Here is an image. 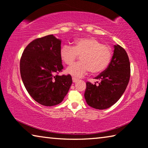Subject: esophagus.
Wrapping results in <instances>:
<instances>
[{"mask_svg": "<svg viewBox=\"0 0 148 148\" xmlns=\"http://www.w3.org/2000/svg\"><path fill=\"white\" fill-rule=\"evenodd\" d=\"M72 81H73L74 83H76V82H77V81H78V79H77V78H76V77H72Z\"/></svg>", "mask_w": 148, "mask_h": 148, "instance_id": "34e87169", "label": "esophagus"}]
</instances>
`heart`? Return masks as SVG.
Returning <instances> with one entry per match:
<instances>
[{"label":"heart","mask_w":148,"mask_h":148,"mask_svg":"<svg viewBox=\"0 0 148 148\" xmlns=\"http://www.w3.org/2000/svg\"><path fill=\"white\" fill-rule=\"evenodd\" d=\"M60 57L64 64L74 63L77 56L80 61L66 69V73L76 77L85 76L90 70L93 74L104 71L112 59V50L93 37L77 38L72 46L63 45L60 49Z\"/></svg>","instance_id":"obj_1"}]
</instances>
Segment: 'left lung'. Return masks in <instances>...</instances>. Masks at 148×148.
<instances>
[{
  "mask_svg": "<svg viewBox=\"0 0 148 148\" xmlns=\"http://www.w3.org/2000/svg\"><path fill=\"white\" fill-rule=\"evenodd\" d=\"M131 67L128 55L119 45H114V54L108 68L95 79L96 85L86 83L84 97L87 104L98 110H104L116 103L129 84Z\"/></svg>",
  "mask_w": 148,
  "mask_h": 148,
  "instance_id": "obj_1",
  "label": "left lung"
}]
</instances>
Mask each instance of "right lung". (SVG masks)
Instances as JSON below:
<instances>
[{"instance_id": "1", "label": "right lung", "mask_w": 148, "mask_h": 148, "mask_svg": "<svg viewBox=\"0 0 148 148\" xmlns=\"http://www.w3.org/2000/svg\"><path fill=\"white\" fill-rule=\"evenodd\" d=\"M61 44L53 34L37 38L25 47L20 60V73L27 92L43 106L61 103L72 83L70 74L57 75L63 69Z\"/></svg>"}]
</instances>
